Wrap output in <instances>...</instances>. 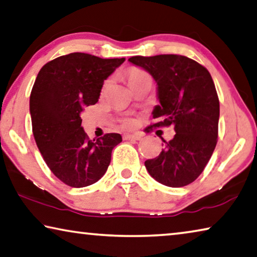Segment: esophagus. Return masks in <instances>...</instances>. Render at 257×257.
Instances as JSON below:
<instances>
[{"instance_id": "1", "label": "esophagus", "mask_w": 257, "mask_h": 257, "mask_svg": "<svg viewBox=\"0 0 257 257\" xmlns=\"http://www.w3.org/2000/svg\"><path fill=\"white\" fill-rule=\"evenodd\" d=\"M123 140H135V141H140L142 140V135L141 134H124L123 135Z\"/></svg>"}]
</instances>
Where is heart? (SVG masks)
Returning <instances> with one entry per match:
<instances>
[{
  "label": "heart",
  "instance_id": "heart-1",
  "mask_svg": "<svg viewBox=\"0 0 257 257\" xmlns=\"http://www.w3.org/2000/svg\"><path fill=\"white\" fill-rule=\"evenodd\" d=\"M145 74H146V73H145V72H143L142 70H138V68H133V70L128 73V80H129V83L132 82L133 80H135V79H137V77H140V76H142V75H145ZM108 84H109V81H106V82H105V85H104V87L106 88ZM124 124L127 125V127H133V125H134V121H132V120H127V121L124 122Z\"/></svg>",
  "mask_w": 257,
  "mask_h": 257
}]
</instances>
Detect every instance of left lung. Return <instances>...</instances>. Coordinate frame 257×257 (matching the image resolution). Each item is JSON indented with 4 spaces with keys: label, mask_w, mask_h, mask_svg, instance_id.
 <instances>
[{
    "label": "left lung",
    "mask_w": 257,
    "mask_h": 257,
    "mask_svg": "<svg viewBox=\"0 0 257 257\" xmlns=\"http://www.w3.org/2000/svg\"><path fill=\"white\" fill-rule=\"evenodd\" d=\"M130 63L149 72L157 83L159 105L154 127L174 125L176 135L166 142L157 158L145 161L157 182L182 187L197 180L217 143L219 101L209 72L180 55L135 56Z\"/></svg>",
    "instance_id": "left-lung-1"
}]
</instances>
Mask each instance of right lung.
I'll return each instance as SVG.
<instances>
[{
	"mask_svg": "<svg viewBox=\"0 0 257 257\" xmlns=\"http://www.w3.org/2000/svg\"><path fill=\"white\" fill-rule=\"evenodd\" d=\"M124 60L73 52L47 63L36 76L30 97L33 135L49 168L68 186L99 181L122 142L115 133L89 140L81 113L98 101L104 80Z\"/></svg>",
	"mask_w": 257,
	"mask_h": 257,
	"instance_id": "1",
	"label": "right lung"
}]
</instances>
